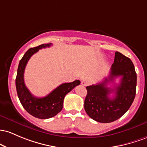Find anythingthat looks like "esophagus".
<instances>
[{
  "mask_svg": "<svg viewBox=\"0 0 147 147\" xmlns=\"http://www.w3.org/2000/svg\"><path fill=\"white\" fill-rule=\"evenodd\" d=\"M81 84L83 86H87V85H89V81L87 80H82L81 81Z\"/></svg>",
  "mask_w": 147,
  "mask_h": 147,
  "instance_id": "1",
  "label": "esophagus"
}]
</instances>
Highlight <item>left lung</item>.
Masks as SVG:
<instances>
[{
	"mask_svg": "<svg viewBox=\"0 0 147 147\" xmlns=\"http://www.w3.org/2000/svg\"><path fill=\"white\" fill-rule=\"evenodd\" d=\"M121 77L119 84L114 88L107 86ZM137 74L131 59L119 52H115V60L110 68L109 76L96 85L86 87L85 112L92 119L100 123H110L123 116L130 108L136 97ZM115 96L110 98L109 94Z\"/></svg>",
	"mask_w": 147,
	"mask_h": 147,
	"instance_id": "1",
	"label": "left lung"
}]
</instances>
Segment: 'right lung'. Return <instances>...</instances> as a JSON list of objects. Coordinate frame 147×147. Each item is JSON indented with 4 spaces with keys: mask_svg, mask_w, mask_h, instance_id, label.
Instances as JSON below:
<instances>
[{
    "mask_svg": "<svg viewBox=\"0 0 147 147\" xmlns=\"http://www.w3.org/2000/svg\"><path fill=\"white\" fill-rule=\"evenodd\" d=\"M50 44H44L39 47L30 48L21 58L17 69L16 78V88L21 105L29 114L38 119H49L55 116L62 110L64 98L67 94L80 83L77 80L71 82L62 83L53 90L49 94L42 98L34 96L30 93L24 82V71L29 59L39 49L50 47Z\"/></svg>",
    "mask_w": 147,
    "mask_h": 147,
    "instance_id": "add662e5",
    "label": "right lung"
}]
</instances>
